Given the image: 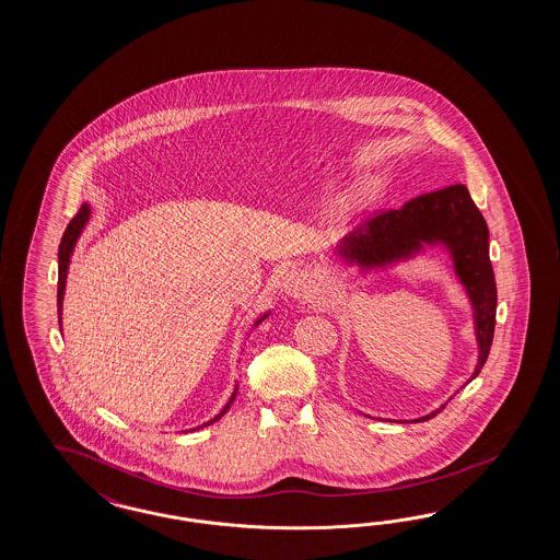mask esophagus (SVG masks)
Returning a JSON list of instances; mask_svg holds the SVG:
<instances>
[{
  "label": "esophagus",
  "mask_w": 560,
  "mask_h": 560,
  "mask_svg": "<svg viewBox=\"0 0 560 560\" xmlns=\"http://www.w3.org/2000/svg\"><path fill=\"white\" fill-rule=\"evenodd\" d=\"M310 289H312L310 275L305 273V271H300V269L289 271L285 275V279H283V293H285L287 298L301 300V298H305L310 293Z\"/></svg>",
  "instance_id": "esophagus-1"
}]
</instances>
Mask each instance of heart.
I'll return each instance as SVG.
<instances>
[{
	"instance_id": "1",
	"label": "heart",
	"mask_w": 560,
	"mask_h": 560,
	"mask_svg": "<svg viewBox=\"0 0 560 560\" xmlns=\"http://www.w3.org/2000/svg\"><path fill=\"white\" fill-rule=\"evenodd\" d=\"M381 190V179L366 178L362 179L354 190L350 191L348 196V208L355 210L362 206L369 205L370 200L376 198V194Z\"/></svg>"
}]
</instances>
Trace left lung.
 Instances as JSON below:
<instances>
[{
    "label": "left lung",
    "instance_id": "1",
    "mask_svg": "<svg viewBox=\"0 0 560 560\" xmlns=\"http://www.w3.org/2000/svg\"><path fill=\"white\" fill-rule=\"evenodd\" d=\"M427 248H443L450 255L453 271L471 305L478 341V362L469 378L474 381L490 354L498 291L490 262V231L464 184L423 194L398 210L382 212L364 229L341 238L331 257L369 275L412 260ZM443 407L412 419V423L429 421Z\"/></svg>",
    "mask_w": 560,
    "mask_h": 560
}]
</instances>
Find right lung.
Listing matches in <instances>:
<instances>
[{
  "label": "right lung",
  "instance_id": "1",
  "mask_svg": "<svg viewBox=\"0 0 560 560\" xmlns=\"http://www.w3.org/2000/svg\"><path fill=\"white\" fill-rule=\"evenodd\" d=\"M89 220H91V205H89V202H84V205L81 206V210L77 212V217L70 220L67 231L62 234L60 246H58V324H60V331H62V303H65V291H67V277H69L70 257H72L74 246L79 243V238H81L82 231L86 229ZM269 314H271V312H265L260 317H257V322L253 324V328H257L265 317H269ZM236 393H238V382L234 384V390H232L231 398H229V402L222 407L219 415H217L214 419H210L208 423L196 427V429H202V427L217 423L219 419H222V415H224L226 410L231 409L232 400L236 398ZM196 429H191V431H196Z\"/></svg>",
  "mask_w": 560,
  "mask_h": 560
}]
</instances>
